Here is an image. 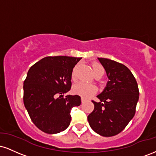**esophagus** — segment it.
<instances>
[{"instance_id": "34e87169", "label": "esophagus", "mask_w": 156, "mask_h": 156, "mask_svg": "<svg viewBox=\"0 0 156 156\" xmlns=\"http://www.w3.org/2000/svg\"><path fill=\"white\" fill-rule=\"evenodd\" d=\"M86 101H87V100H86L85 98H81V103H83L84 102H86Z\"/></svg>"}]
</instances>
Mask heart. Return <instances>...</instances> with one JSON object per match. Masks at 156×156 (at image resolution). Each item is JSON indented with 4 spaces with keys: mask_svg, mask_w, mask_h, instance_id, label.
<instances>
[{
    "mask_svg": "<svg viewBox=\"0 0 156 156\" xmlns=\"http://www.w3.org/2000/svg\"><path fill=\"white\" fill-rule=\"evenodd\" d=\"M92 71L94 75L98 74V73H104V69L100 64L94 63L92 65ZM77 69H78V66H75L73 68L72 72H71V79L72 80H76L77 79ZM98 91V88L95 85L93 84H87L85 83H78L76 84L73 88V92L75 94L80 95L83 98H88L93 94H94Z\"/></svg>",
    "mask_w": 156,
    "mask_h": 156,
    "instance_id": "heart-1",
    "label": "heart"
}]
</instances>
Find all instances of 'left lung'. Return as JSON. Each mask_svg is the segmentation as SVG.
<instances>
[{
	"instance_id": "left-lung-1",
	"label": "left lung",
	"mask_w": 156,
	"mask_h": 156,
	"mask_svg": "<svg viewBox=\"0 0 156 156\" xmlns=\"http://www.w3.org/2000/svg\"><path fill=\"white\" fill-rule=\"evenodd\" d=\"M109 80L103 92L92 101L94 108L88 116L89 125L103 136L117 135L133 119L139 101L136 78L126 66L108 58H98Z\"/></svg>"
}]
</instances>
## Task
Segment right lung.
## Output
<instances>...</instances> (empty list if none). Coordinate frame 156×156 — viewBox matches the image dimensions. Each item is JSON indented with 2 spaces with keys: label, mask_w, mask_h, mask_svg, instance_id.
<instances>
[{
  "label": "right lung",
  "mask_w": 156,
  "mask_h": 156,
  "mask_svg": "<svg viewBox=\"0 0 156 156\" xmlns=\"http://www.w3.org/2000/svg\"><path fill=\"white\" fill-rule=\"evenodd\" d=\"M81 58L47 56L35 63L23 83V102L36 126L48 134L63 131L71 121L70 111L80 105L78 95L62 94L70 90L71 72Z\"/></svg>",
  "instance_id": "add662e5"
}]
</instances>
